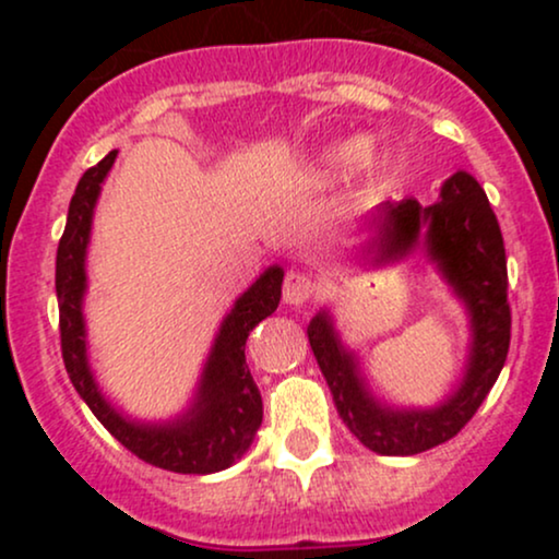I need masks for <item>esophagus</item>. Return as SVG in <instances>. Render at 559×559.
I'll return each mask as SVG.
<instances>
[{
  "instance_id": "esophagus-1",
  "label": "esophagus",
  "mask_w": 559,
  "mask_h": 559,
  "mask_svg": "<svg viewBox=\"0 0 559 559\" xmlns=\"http://www.w3.org/2000/svg\"><path fill=\"white\" fill-rule=\"evenodd\" d=\"M318 294V284L310 278V275L305 273H288L286 281H284V301L292 307H299L305 305V301H310L312 297Z\"/></svg>"
}]
</instances>
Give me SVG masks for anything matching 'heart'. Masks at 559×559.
Returning <instances> with one entry per match:
<instances>
[{"instance_id":"1","label":"heart","mask_w":559,"mask_h":559,"mask_svg":"<svg viewBox=\"0 0 559 559\" xmlns=\"http://www.w3.org/2000/svg\"><path fill=\"white\" fill-rule=\"evenodd\" d=\"M368 157H370V139L349 136L342 141H333V144L325 146V150H320L318 155L312 157L310 168H307V176L316 178V181H329V178L344 176V173L360 168Z\"/></svg>"}]
</instances>
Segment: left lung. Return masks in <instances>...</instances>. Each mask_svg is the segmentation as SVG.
<instances>
[{"instance_id": "obj_1", "label": "left lung", "mask_w": 559, "mask_h": 559, "mask_svg": "<svg viewBox=\"0 0 559 559\" xmlns=\"http://www.w3.org/2000/svg\"><path fill=\"white\" fill-rule=\"evenodd\" d=\"M368 230L370 239L362 249L368 265H394L420 252L433 262L449 292L463 301L471 320L463 378L433 407H394L378 400L329 310H320L307 325L312 355L344 426L370 452L407 457L463 431L502 373L510 349L504 241L486 191L465 170L447 178L439 199L428 207L413 197L383 202L368 217Z\"/></svg>"}]
</instances>
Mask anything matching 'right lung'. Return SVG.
I'll return each instance as SVG.
<instances>
[{
	"mask_svg": "<svg viewBox=\"0 0 559 559\" xmlns=\"http://www.w3.org/2000/svg\"><path fill=\"white\" fill-rule=\"evenodd\" d=\"M115 157H118V150H112L102 163L81 176L75 194L70 199L66 234L57 247L55 288L57 301H60L66 370L96 420L139 460L163 471L194 473V476L226 471L252 447L262 423V396L247 368L243 346H247L249 331L260 320L273 316L278 307L284 267H267L234 301L210 346L194 396L181 415L159 423L128 418L102 394L96 383L92 362H88L86 318H83V297L88 288L86 252L92 241L94 207Z\"/></svg>",
	"mask_w": 559,
	"mask_h": 559,
	"instance_id": "right-lung-1",
	"label": "right lung"
}]
</instances>
